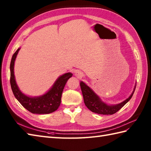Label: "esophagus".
Returning a JSON list of instances; mask_svg holds the SVG:
<instances>
[{"mask_svg": "<svg viewBox=\"0 0 151 151\" xmlns=\"http://www.w3.org/2000/svg\"><path fill=\"white\" fill-rule=\"evenodd\" d=\"M75 75H76V76H77L78 78H81V77H82V75H81V73H79V72H75Z\"/></svg>", "mask_w": 151, "mask_h": 151, "instance_id": "esophagus-1", "label": "esophagus"}]
</instances>
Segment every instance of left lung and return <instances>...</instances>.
<instances>
[{
	"label": "left lung",
	"instance_id": "8db88e82",
	"mask_svg": "<svg viewBox=\"0 0 151 151\" xmlns=\"http://www.w3.org/2000/svg\"><path fill=\"white\" fill-rule=\"evenodd\" d=\"M80 85H81L85 105L92 112L102 115H112L116 113L130 100L136 89V88H134L132 93L123 102L116 105H108L102 102L99 96L95 93V92L84 82H81Z\"/></svg>",
	"mask_w": 151,
	"mask_h": 151
}]
</instances>
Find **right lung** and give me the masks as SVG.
<instances>
[{"label": "right lung", "mask_w": 151, "mask_h": 151, "mask_svg": "<svg viewBox=\"0 0 151 151\" xmlns=\"http://www.w3.org/2000/svg\"><path fill=\"white\" fill-rule=\"evenodd\" d=\"M19 50L20 48L15 51L10 63V84L13 93L22 106L31 113L48 114L56 111L60 105L62 94L66 82L73 74L67 73L60 76L45 94L37 97H28L19 90L15 79L14 63Z\"/></svg>", "instance_id": "obj_1"}]
</instances>
